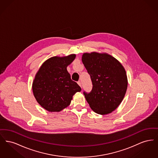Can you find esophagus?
Wrapping results in <instances>:
<instances>
[{"label": "esophagus", "instance_id": "34e87169", "mask_svg": "<svg viewBox=\"0 0 158 158\" xmlns=\"http://www.w3.org/2000/svg\"><path fill=\"white\" fill-rule=\"evenodd\" d=\"M77 83H78V85H79L81 87H82V83H81V81H78V82H77Z\"/></svg>", "mask_w": 158, "mask_h": 158}]
</instances>
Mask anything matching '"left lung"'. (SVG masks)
Masks as SVG:
<instances>
[{
    "instance_id": "8db88e82",
    "label": "left lung",
    "mask_w": 158,
    "mask_h": 158,
    "mask_svg": "<svg viewBox=\"0 0 158 158\" xmlns=\"http://www.w3.org/2000/svg\"><path fill=\"white\" fill-rule=\"evenodd\" d=\"M92 83V89L83 94L91 109L105 115L112 113L122 102L127 88L124 67L106 53H84L82 57Z\"/></svg>"
}]
</instances>
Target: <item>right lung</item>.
Segmentation results:
<instances>
[{
  "label": "right lung",
  "instance_id": "obj_1",
  "mask_svg": "<svg viewBox=\"0 0 158 158\" xmlns=\"http://www.w3.org/2000/svg\"><path fill=\"white\" fill-rule=\"evenodd\" d=\"M75 57V54L51 57L38 71L32 83L33 94L38 104L48 111L63 110L70 105L76 93L81 90L67 70Z\"/></svg>",
  "mask_w": 158,
  "mask_h": 158
}]
</instances>
